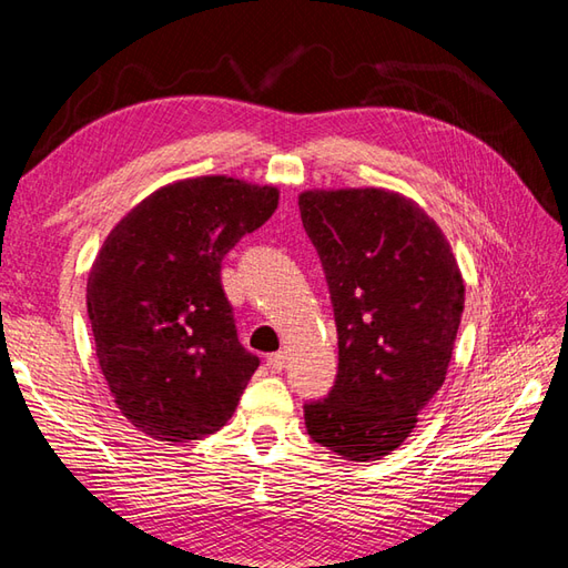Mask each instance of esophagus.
<instances>
[{"mask_svg": "<svg viewBox=\"0 0 568 568\" xmlns=\"http://www.w3.org/2000/svg\"><path fill=\"white\" fill-rule=\"evenodd\" d=\"M285 358H287V356H285L283 352H275V354H271L265 361H268V368H271V371L281 373V371L285 368Z\"/></svg>", "mask_w": 568, "mask_h": 568, "instance_id": "esophagus-1", "label": "esophagus"}]
</instances>
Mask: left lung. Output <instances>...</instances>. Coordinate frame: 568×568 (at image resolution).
Instances as JSON below:
<instances>
[{
	"mask_svg": "<svg viewBox=\"0 0 568 568\" xmlns=\"http://www.w3.org/2000/svg\"><path fill=\"white\" fill-rule=\"evenodd\" d=\"M300 216L334 307L339 373L307 434L348 462L397 449L449 368L464 277L427 212L381 187L307 190Z\"/></svg>",
	"mask_w": 568,
	"mask_h": 568,
	"instance_id": "1",
	"label": "left lung"
}]
</instances>
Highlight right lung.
Segmentation results:
<instances>
[{
	"instance_id": "add662e5",
	"label": "right lung",
	"mask_w": 568,
	"mask_h": 568,
	"mask_svg": "<svg viewBox=\"0 0 568 568\" xmlns=\"http://www.w3.org/2000/svg\"><path fill=\"white\" fill-rule=\"evenodd\" d=\"M277 207V187L178 180L119 222L88 277L94 348L116 407L159 442L220 432L258 356L236 336L222 261Z\"/></svg>"
}]
</instances>
